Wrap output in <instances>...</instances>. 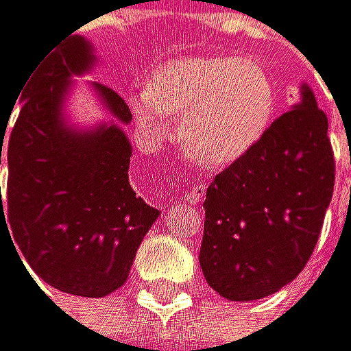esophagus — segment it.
Returning a JSON list of instances; mask_svg holds the SVG:
<instances>
[{
    "instance_id": "1",
    "label": "esophagus",
    "mask_w": 351,
    "mask_h": 351,
    "mask_svg": "<svg viewBox=\"0 0 351 351\" xmlns=\"http://www.w3.org/2000/svg\"><path fill=\"white\" fill-rule=\"evenodd\" d=\"M202 198H205V187H202V185L190 187V192L185 194V202H187V205H198V202H202Z\"/></svg>"
}]
</instances>
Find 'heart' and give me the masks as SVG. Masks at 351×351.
Masks as SVG:
<instances>
[{
  "instance_id": "heart-1",
  "label": "heart",
  "mask_w": 351,
  "mask_h": 351,
  "mask_svg": "<svg viewBox=\"0 0 351 351\" xmlns=\"http://www.w3.org/2000/svg\"><path fill=\"white\" fill-rule=\"evenodd\" d=\"M142 129L161 138L181 116V151L209 168L239 161L261 140L274 114L276 90L254 60L187 56L159 66L131 97Z\"/></svg>"
}]
</instances>
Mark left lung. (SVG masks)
<instances>
[{
    "mask_svg": "<svg viewBox=\"0 0 351 351\" xmlns=\"http://www.w3.org/2000/svg\"><path fill=\"white\" fill-rule=\"evenodd\" d=\"M335 190L328 118L300 103L207 187L200 269L213 291L250 302L289 285L311 258Z\"/></svg>",
    "mask_w": 351,
    "mask_h": 351,
    "instance_id": "1",
    "label": "left lung"
}]
</instances>
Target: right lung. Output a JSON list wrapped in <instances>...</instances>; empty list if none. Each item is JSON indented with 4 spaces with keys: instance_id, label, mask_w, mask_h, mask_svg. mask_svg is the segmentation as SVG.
<instances>
[{
    "instance_id": "obj_1",
    "label": "right lung",
    "mask_w": 351,
    "mask_h": 351,
    "mask_svg": "<svg viewBox=\"0 0 351 351\" xmlns=\"http://www.w3.org/2000/svg\"><path fill=\"white\" fill-rule=\"evenodd\" d=\"M95 64L93 45L73 32L40 58L21 90V110L3 149L5 196L0 187V228H8L49 287L82 298H103L125 285L144 235L159 218L129 185L127 103L95 82L90 88L110 121L82 129L66 118L73 77ZM1 146L3 138L0 166Z\"/></svg>"
}]
</instances>
